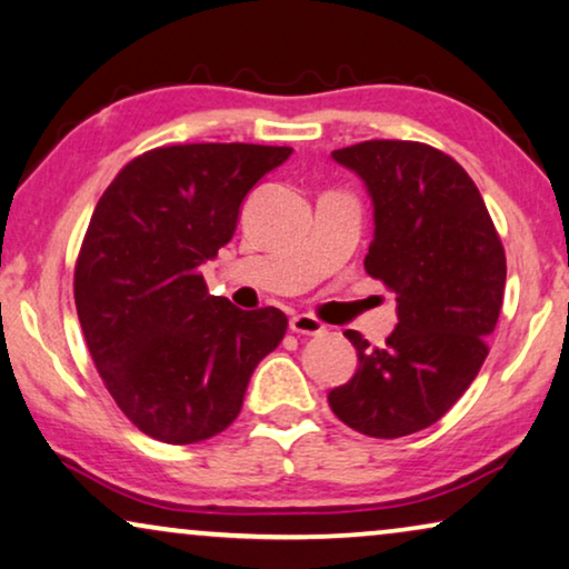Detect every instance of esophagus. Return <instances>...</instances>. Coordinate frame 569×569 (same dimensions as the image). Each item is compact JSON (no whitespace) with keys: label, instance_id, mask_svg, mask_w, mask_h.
Here are the masks:
<instances>
[{"label":"esophagus","instance_id":"1","mask_svg":"<svg viewBox=\"0 0 569 569\" xmlns=\"http://www.w3.org/2000/svg\"><path fill=\"white\" fill-rule=\"evenodd\" d=\"M290 331L302 333V337H318V333H323V323L308 313H298L290 318Z\"/></svg>","mask_w":569,"mask_h":569}]
</instances>
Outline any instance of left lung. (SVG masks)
Here are the masks:
<instances>
[{"label":"left lung","instance_id":"1","mask_svg":"<svg viewBox=\"0 0 569 569\" xmlns=\"http://www.w3.org/2000/svg\"><path fill=\"white\" fill-rule=\"evenodd\" d=\"M331 158L360 176L372 201L365 271L396 292L386 347L362 333L357 372L329 393L341 422L370 438H403L438 422L487 360L505 295V251L469 173L422 142L370 139Z\"/></svg>","mask_w":569,"mask_h":569}]
</instances>
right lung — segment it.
<instances>
[{
    "mask_svg": "<svg viewBox=\"0 0 569 569\" xmlns=\"http://www.w3.org/2000/svg\"><path fill=\"white\" fill-rule=\"evenodd\" d=\"M290 154L240 142L158 147L113 178L90 217L77 316L108 393L154 440L189 446L230 427L256 365L284 337L282 310L214 298L201 267L230 243L248 191Z\"/></svg>",
    "mask_w": 569,
    "mask_h": 569,
    "instance_id": "add662e5",
    "label": "right lung"
}]
</instances>
